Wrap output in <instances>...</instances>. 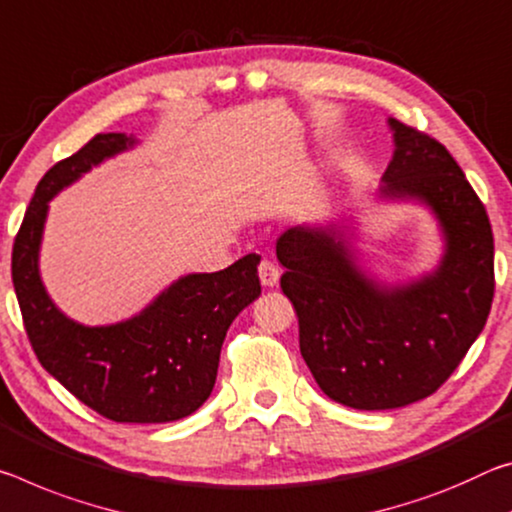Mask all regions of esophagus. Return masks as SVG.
Instances as JSON below:
<instances>
[{"label":"esophagus","mask_w":512,"mask_h":512,"mask_svg":"<svg viewBox=\"0 0 512 512\" xmlns=\"http://www.w3.org/2000/svg\"><path fill=\"white\" fill-rule=\"evenodd\" d=\"M258 276H261V283L265 288H274L281 279V270L272 261H267L265 258V261L258 265Z\"/></svg>","instance_id":"obj_1"}]
</instances>
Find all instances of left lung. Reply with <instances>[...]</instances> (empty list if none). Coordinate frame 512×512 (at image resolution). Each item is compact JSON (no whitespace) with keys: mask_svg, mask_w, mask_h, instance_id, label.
<instances>
[{"mask_svg":"<svg viewBox=\"0 0 512 512\" xmlns=\"http://www.w3.org/2000/svg\"><path fill=\"white\" fill-rule=\"evenodd\" d=\"M395 154L385 201H417L442 231L433 272L397 283L358 265L347 224H297L276 240L281 290L299 317V349L329 399L358 410L401 408L433 395L474 345L494 295L488 213L445 145L388 117Z\"/></svg>","mask_w":512,"mask_h":512,"instance_id":"8db88e82","label":"left lung"}]
</instances>
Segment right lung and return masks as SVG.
<instances>
[{"instance_id": "obj_1", "label": "right lung", "mask_w": 512, "mask_h": 512, "mask_svg": "<svg viewBox=\"0 0 512 512\" xmlns=\"http://www.w3.org/2000/svg\"><path fill=\"white\" fill-rule=\"evenodd\" d=\"M136 142L127 133H97L40 179L13 242L11 272L40 365L106 420L163 424L192 415L211 397L226 331L261 295V256L247 254L220 272L181 276L124 322L86 326L70 320L40 279L49 201Z\"/></svg>"}]
</instances>
